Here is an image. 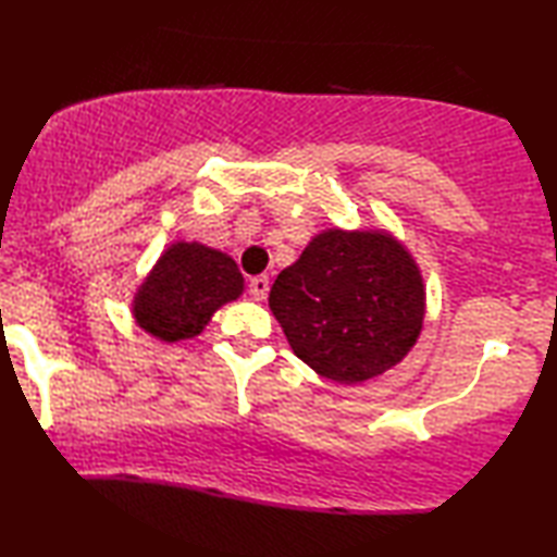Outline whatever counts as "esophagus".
Returning <instances> with one entry per match:
<instances>
[{
	"label": "esophagus",
	"mask_w": 557,
	"mask_h": 557,
	"mask_svg": "<svg viewBox=\"0 0 557 557\" xmlns=\"http://www.w3.org/2000/svg\"><path fill=\"white\" fill-rule=\"evenodd\" d=\"M249 290L253 300H263L269 296V276H253L249 281Z\"/></svg>",
	"instance_id": "obj_1"
}]
</instances>
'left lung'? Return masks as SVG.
Returning a JSON list of instances; mask_svg holds the SVG:
<instances>
[{
	"label": "left lung",
	"instance_id": "8db88e82",
	"mask_svg": "<svg viewBox=\"0 0 557 557\" xmlns=\"http://www.w3.org/2000/svg\"><path fill=\"white\" fill-rule=\"evenodd\" d=\"M269 308L298 359L352 386L411 352L425 320V284L413 253L388 230L330 227L278 273Z\"/></svg>",
	"mask_w": 557,
	"mask_h": 557
}]
</instances>
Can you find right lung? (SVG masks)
Here are the masks:
<instances>
[{
	"instance_id": "right-lung-1",
	"label": "right lung",
	"mask_w": 557,
	"mask_h": 557,
	"mask_svg": "<svg viewBox=\"0 0 557 557\" xmlns=\"http://www.w3.org/2000/svg\"><path fill=\"white\" fill-rule=\"evenodd\" d=\"M244 294V276L230 253L200 242H173L156 259L132 298V315L161 343L200 335L222 306Z\"/></svg>"
}]
</instances>
